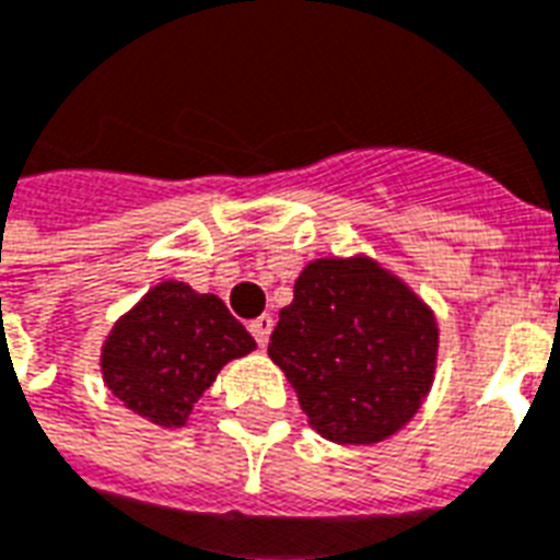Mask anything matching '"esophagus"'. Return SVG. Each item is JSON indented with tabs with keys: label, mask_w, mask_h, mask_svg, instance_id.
I'll return each mask as SVG.
<instances>
[{
	"label": "esophagus",
	"mask_w": 560,
	"mask_h": 560,
	"mask_svg": "<svg viewBox=\"0 0 560 560\" xmlns=\"http://www.w3.org/2000/svg\"><path fill=\"white\" fill-rule=\"evenodd\" d=\"M249 331H252V337H255V343H258V347H267V340H270V331H272L270 314H261L258 319H252Z\"/></svg>",
	"instance_id": "34e87169"
}]
</instances>
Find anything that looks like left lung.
<instances>
[{
  "instance_id": "1",
  "label": "left lung",
  "mask_w": 560,
  "mask_h": 560,
  "mask_svg": "<svg viewBox=\"0 0 560 560\" xmlns=\"http://www.w3.org/2000/svg\"><path fill=\"white\" fill-rule=\"evenodd\" d=\"M267 352L317 434L378 443L411 422L432 390L438 319L373 258H317L299 272Z\"/></svg>"
}]
</instances>
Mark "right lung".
Here are the masks:
<instances>
[{
  "label": "right lung",
  "mask_w": 560,
  "mask_h": 560,
  "mask_svg": "<svg viewBox=\"0 0 560 560\" xmlns=\"http://www.w3.org/2000/svg\"><path fill=\"white\" fill-rule=\"evenodd\" d=\"M255 340L213 293L161 281L114 323L102 343V378L119 402L155 425H185L199 396Z\"/></svg>",
  "instance_id": "obj_1"
}]
</instances>
